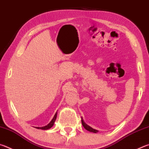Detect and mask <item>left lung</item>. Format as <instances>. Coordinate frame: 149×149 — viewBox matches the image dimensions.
Returning <instances> with one entry per match:
<instances>
[{
    "instance_id": "1",
    "label": "left lung",
    "mask_w": 149,
    "mask_h": 149,
    "mask_svg": "<svg viewBox=\"0 0 149 149\" xmlns=\"http://www.w3.org/2000/svg\"><path fill=\"white\" fill-rule=\"evenodd\" d=\"M81 123H82L83 126H84V128L86 130L89 131V132H93V133H97L98 132V130L93 129V128H92L91 127H90L89 125H88L87 124H86V123L84 122V120H83L82 118H81Z\"/></svg>"
}]
</instances>
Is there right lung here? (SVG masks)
Instances as JSON below:
<instances>
[{"mask_svg":"<svg viewBox=\"0 0 149 149\" xmlns=\"http://www.w3.org/2000/svg\"><path fill=\"white\" fill-rule=\"evenodd\" d=\"M56 116H57V112H56V114H55V115L54 116V117H53V118H52V120H51V122H50L49 124L44 126V127H36V128L37 129H41L42 130H47L50 129V128H51L52 126H53L55 120H56Z\"/></svg>","mask_w":149,"mask_h":149,"instance_id":"add662e5","label":"right lung"}]
</instances>
